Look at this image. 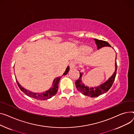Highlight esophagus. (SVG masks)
Wrapping results in <instances>:
<instances>
[{"instance_id": "34e87169", "label": "esophagus", "mask_w": 134, "mask_h": 134, "mask_svg": "<svg viewBox=\"0 0 134 134\" xmlns=\"http://www.w3.org/2000/svg\"><path fill=\"white\" fill-rule=\"evenodd\" d=\"M69 67L70 69H74L76 68V63L74 61H71L69 64Z\"/></svg>"}]
</instances>
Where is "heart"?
Returning a JSON list of instances; mask_svg holds the SVG:
<instances>
[{"label": "heart", "mask_w": 134, "mask_h": 134, "mask_svg": "<svg viewBox=\"0 0 134 134\" xmlns=\"http://www.w3.org/2000/svg\"><path fill=\"white\" fill-rule=\"evenodd\" d=\"M80 49H81V51L82 53H86H86H90L91 51V48L90 47L86 46V45L81 46V48H80Z\"/></svg>", "instance_id": "obj_1"}]
</instances>
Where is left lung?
Segmentation results:
<instances>
[{
    "label": "left lung",
    "instance_id": "8db88e82",
    "mask_svg": "<svg viewBox=\"0 0 134 134\" xmlns=\"http://www.w3.org/2000/svg\"><path fill=\"white\" fill-rule=\"evenodd\" d=\"M96 44L97 47V49H99L100 48L105 47V46H109L111 47L110 44L107 41L98 40L96 39H94ZM116 70H117V63H116V61H115V71L114 72L113 75L107 81L105 82L100 85L99 87H94V88H89V87L85 86L81 81V76L82 73H80V77L76 80L75 85L76 86V88L79 92H81L82 94L88 96L90 97H97L99 95L103 94L109 91V89L112 86L114 81L115 80L116 75Z\"/></svg>",
    "mask_w": 134,
    "mask_h": 134
}]
</instances>
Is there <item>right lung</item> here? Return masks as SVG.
Instances as JSON below:
<instances>
[{
    "instance_id": "add662e5",
    "label": "right lung",
    "mask_w": 134,
    "mask_h": 134,
    "mask_svg": "<svg viewBox=\"0 0 134 134\" xmlns=\"http://www.w3.org/2000/svg\"><path fill=\"white\" fill-rule=\"evenodd\" d=\"M69 69V66H68L66 69V71L65 72V73L63 74L64 75H65L68 73ZM61 77V76H59V77H58L56 79H55L54 80V81H53V87H52L48 91H47L45 92L41 93H35L31 92L29 91H27V90H26V89H25L24 88L22 87L20 85V84L18 82L16 79V81L17 84H18V85L19 88L20 89V90L27 96L31 97L32 98H34V99H37V100H47V99H49V98L52 97V96L55 95L57 94L58 90V88H59V86H58L59 82L60 79Z\"/></svg>"
}]
</instances>
